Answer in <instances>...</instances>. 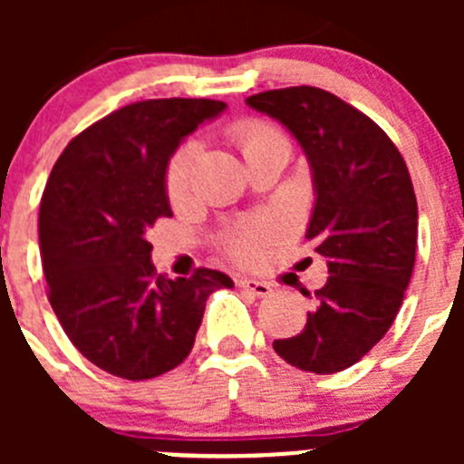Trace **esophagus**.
<instances>
[{
  "instance_id": "obj_1",
  "label": "esophagus",
  "mask_w": 464,
  "mask_h": 464,
  "mask_svg": "<svg viewBox=\"0 0 464 464\" xmlns=\"http://www.w3.org/2000/svg\"><path fill=\"white\" fill-rule=\"evenodd\" d=\"M237 285H240L242 289H246V292H251L254 296L258 298H265L271 294V285L265 283V280H256V278H240L237 280Z\"/></svg>"
}]
</instances>
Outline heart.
Returning a JSON list of instances; mask_svg holds the SVG:
<instances>
[{"label":"heart","mask_w":464,"mask_h":464,"mask_svg":"<svg viewBox=\"0 0 464 464\" xmlns=\"http://www.w3.org/2000/svg\"><path fill=\"white\" fill-rule=\"evenodd\" d=\"M236 137L242 145V152H251L254 148H258L262 143L276 141V139H283L276 130L266 128L262 123H240L236 128ZM195 157H198V145L186 143L181 145L175 152V157L170 159L166 170V190L170 195V199H181L188 190L190 184V172H193ZM271 227L266 224H258V227H249L242 233H237L236 237H231V251L237 258H251L258 249V242L269 233Z\"/></svg>","instance_id":"obj_1"}]
</instances>
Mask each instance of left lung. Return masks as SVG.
<instances>
[{"mask_svg": "<svg viewBox=\"0 0 464 464\" xmlns=\"http://www.w3.org/2000/svg\"><path fill=\"white\" fill-rule=\"evenodd\" d=\"M246 105L278 121L305 152L314 186L305 237L330 274L301 334L274 341V350L301 371L341 372L386 334L413 274L409 168L375 121L319 87L271 89Z\"/></svg>", "mask_w": 464, "mask_h": 464, "instance_id": "8db88e82", "label": "left lung"}]
</instances>
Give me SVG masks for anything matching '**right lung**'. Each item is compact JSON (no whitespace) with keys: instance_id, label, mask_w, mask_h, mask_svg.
Returning a JSON list of instances; mask_svg holds the SVG:
<instances>
[{"instance_id":"add662e5","label":"right lung","mask_w":464,"mask_h":464,"mask_svg":"<svg viewBox=\"0 0 464 464\" xmlns=\"http://www.w3.org/2000/svg\"><path fill=\"white\" fill-rule=\"evenodd\" d=\"M227 110L208 98L125 105L78 134L51 170L40 204L49 303L72 343L110 375L152 379L195 343L206 298L227 274L157 276L148 231L170 218L168 161L188 134Z\"/></svg>"}]
</instances>
